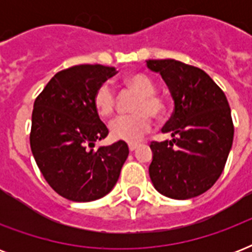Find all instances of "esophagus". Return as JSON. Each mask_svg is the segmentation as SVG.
I'll return each instance as SVG.
<instances>
[{"label":"esophagus","instance_id":"1","mask_svg":"<svg viewBox=\"0 0 252 252\" xmlns=\"http://www.w3.org/2000/svg\"><path fill=\"white\" fill-rule=\"evenodd\" d=\"M137 148H138L137 144H129V152H130V153H133L134 150L137 149Z\"/></svg>","mask_w":252,"mask_h":252}]
</instances>
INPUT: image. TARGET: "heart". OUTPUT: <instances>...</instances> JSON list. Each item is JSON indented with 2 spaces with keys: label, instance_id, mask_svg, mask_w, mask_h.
Masks as SVG:
<instances>
[{
  "label": "heart",
  "instance_id": "obj_1",
  "mask_svg": "<svg viewBox=\"0 0 252 252\" xmlns=\"http://www.w3.org/2000/svg\"><path fill=\"white\" fill-rule=\"evenodd\" d=\"M124 84L129 90L137 93V98L132 104L133 114L123 115L110 124L111 137L118 141L134 144L142 140L152 128V116L159 118L165 112V102L156 94V84L148 74L132 73L124 78ZM93 104L102 118H110L116 107V94L108 82L99 85L93 95Z\"/></svg>",
  "mask_w": 252,
  "mask_h": 252
}]
</instances>
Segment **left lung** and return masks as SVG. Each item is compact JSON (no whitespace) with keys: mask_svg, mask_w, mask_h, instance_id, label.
Segmentation results:
<instances>
[{"mask_svg":"<svg viewBox=\"0 0 252 252\" xmlns=\"http://www.w3.org/2000/svg\"><path fill=\"white\" fill-rule=\"evenodd\" d=\"M174 99V112L162 128L171 141H152L149 175L159 193L176 200L208 191L222 174L233 145L234 126L223 91L201 69L180 61L148 60Z\"/></svg>","mask_w":252,"mask_h":252,"instance_id":"left-lung-1","label":"left lung"}]
</instances>
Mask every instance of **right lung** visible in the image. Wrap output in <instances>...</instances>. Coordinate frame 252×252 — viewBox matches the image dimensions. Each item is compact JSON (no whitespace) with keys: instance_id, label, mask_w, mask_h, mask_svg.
<instances>
[{"instance_id":"1","label":"right lung","mask_w":252,"mask_h":252,"mask_svg":"<svg viewBox=\"0 0 252 252\" xmlns=\"http://www.w3.org/2000/svg\"><path fill=\"white\" fill-rule=\"evenodd\" d=\"M115 74L112 66L76 65L56 73L35 99L31 150L47 183L65 199L86 203L107 195L129 154L124 141L93 149L108 134L93 95Z\"/></svg>"}]
</instances>
